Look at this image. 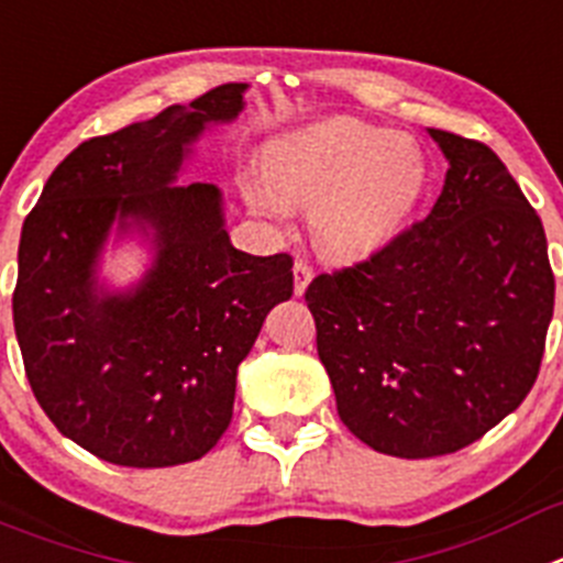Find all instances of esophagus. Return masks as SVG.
<instances>
[{
	"instance_id": "esophagus-1",
	"label": "esophagus",
	"mask_w": 563,
	"mask_h": 563,
	"mask_svg": "<svg viewBox=\"0 0 563 563\" xmlns=\"http://www.w3.org/2000/svg\"><path fill=\"white\" fill-rule=\"evenodd\" d=\"M309 282H312V267L307 262L296 260V265H292V290H296V296H303Z\"/></svg>"
}]
</instances>
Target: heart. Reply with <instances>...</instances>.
<instances>
[{"label":"heart","mask_w":563,"mask_h":563,"mask_svg":"<svg viewBox=\"0 0 563 563\" xmlns=\"http://www.w3.org/2000/svg\"><path fill=\"white\" fill-rule=\"evenodd\" d=\"M265 180L242 187L247 209L287 223L290 206L309 209L312 242L329 260H363L396 240L430 187V164L416 139L329 117L282 133L262 156Z\"/></svg>","instance_id":"b5f03b06"}]
</instances>
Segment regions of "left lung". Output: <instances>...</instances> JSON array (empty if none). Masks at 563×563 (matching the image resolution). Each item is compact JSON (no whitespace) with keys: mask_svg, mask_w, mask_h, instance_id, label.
<instances>
[{"mask_svg":"<svg viewBox=\"0 0 563 563\" xmlns=\"http://www.w3.org/2000/svg\"><path fill=\"white\" fill-rule=\"evenodd\" d=\"M450 162L427 220L303 298L338 416L371 450H463L517 410L553 321L548 236L497 153L427 128Z\"/></svg>","mask_w":563,"mask_h":563,"instance_id":"8db88e82","label":"left lung"}]
</instances>
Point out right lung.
Here are the masks:
<instances>
[{
	"instance_id": "obj_1",
	"label": "right lung",
	"mask_w": 563,
	"mask_h": 563,
	"mask_svg": "<svg viewBox=\"0 0 563 563\" xmlns=\"http://www.w3.org/2000/svg\"><path fill=\"white\" fill-rule=\"evenodd\" d=\"M245 91L225 82L82 142L22 225L13 327L30 388L60 435L117 466L203 457L265 316L292 296L290 256L231 245L218 184L180 187L195 144L240 117ZM125 244L145 267L117 286L104 256Z\"/></svg>"
}]
</instances>
